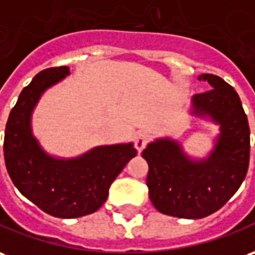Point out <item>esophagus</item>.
Segmentation results:
<instances>
[{"instance_id": "34e87169", "label": "esophagus", "mask_w": 255, "mask_h": 255, "mask_svg": "<svg viewBox=\"0 0 255 255\" xmlns=\"http://www.w3.org/2000/svg\"><path fill=\"white\" fill-rule=\"evenodd\" d=\"M150 141V134L147 133V131H140L136 138H134V147H136V150L138 152H141V151L144 150L147 143Z\"/></svg>"}]
</instances>
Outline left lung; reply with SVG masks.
<instances>
[{"instance_id":"obj_1","label":"left lung","mask_w":255,"mask_h":255,"mask_svg":"<svg viewBox=\"0 0 255 255\" xmlns=\"http://www.w3.org/2000/svg\"><path fill=\"white\" fill-rule=\"evenodd\" d=\"M198 79L211 89L193 97V114L221 125L211 155L193 161L169 138L150 143L141 152L148 164L151 203L159 212L178 218H204L218 211L245 180L250 161V128L236 90L215 75Z\"/></svg>"}]
</instances>
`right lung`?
<instances>
[{
  "label": "right lung",
  "mask_w": 255,
  "mask_h": 255,
  "mask_svg": "<svg viewBox=\"0 0 255 255\" xmlns=\"http://www.w3.org/2000/svg\"><path fill=\"white\" fill-rule=\"evenodd\" d=\"M66 75L68 66L44 69L22 90L5 126L3 157L24 197L52 217L77 218L104 204L110 186L137 150L131 143L103 145L73 159H58L41 150L31 134V111L43 91Z\"/></svg>",
  "instance_id": "1"
}]
</instances>
